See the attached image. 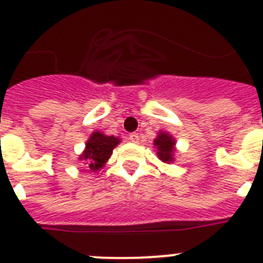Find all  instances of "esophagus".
I'll list each match as a JSON object with an SVG mask.
<instances>
[{"mask_svg": "<svg viewBox=\"0 0 263 263\" xmlns=\"http://www.w3.org/2000/svg\"><path fill=\"white\" fill-rule=\"evenodd\" d=\"M129 139H130V141H132V142L137 143L139 141V137H138V134H137V133H132L129 136Z\"/></svg>", "mask_w": 263, "mask_h": 263, "instance_id": "esophagus-1", "label": "esophagus"}]
</instances>
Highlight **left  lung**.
I'll return each mask as SVG.
<instances>
[{
  "instance_id": "left-lung-1",
  "label": "left lung",
  "mask_w": 263,
  "mask_h": 263,
  "mask_svg": "<svg viewBox=\"0 0 263 263\" xmlns=\"http://www.w3.org/2000/svg\"><path fill=\"white\" fill-rule=\"evenodd\" d=\"M155 147L158 148V157L160 160L163 162H171L174 154V145H175V141L171 138V136H168L167 133H159V136L157 137V139L154 141Z\"/></svg>"
}]
</instances>
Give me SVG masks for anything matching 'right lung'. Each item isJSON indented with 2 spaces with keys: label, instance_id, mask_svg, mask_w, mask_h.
Returning a JSON list of instances; mask_svg holds the SVG:
<instances>
[{
  "label": "right lung",
  "instance_id": "1",
  "mask_svg": "<svg viewBox=\"0 0 263 263\" xmlns=\"http://www.w3.org/2000/svg\"><path fill=\"white\" fill-rule=\"evenodd\" d=\"M120 143V139L113 136H104L100 132H95L88 139L85 150L80 159L87 162L88 167L92 171H97L105 164L111 155L113 148Z\"/></svg>",
  "mask_w": 263,
  "mask_h": 263
}]
</instances>
